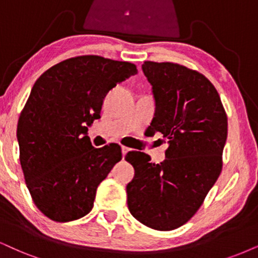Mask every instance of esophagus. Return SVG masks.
<instances>
[{
  "mask_svg": "<svg viewBox=\"0 0 258 258\" xmlns=\"http://www.w3.org/2000/svg\"><path fill=\"white\" fill-rule=\"evenodd\" d=\"M129 151H130V149H129L128 147H124V146H123V147H122V154H123V158L125 157V154L128 153Z\"/></svg>",
  "mask_w": 258,
  "mask_h": 258,
  "instance_id": "esophagus-1",
  "label": "esophagus"
}]
</instances>
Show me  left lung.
Instances as JSON below:
<instances>
[{
	"mask_svg": "<svg viewBox=\"0 0 258 258\" xmlns=\"http://www.w3.org/2000/svg\"><path fill=\"white\" fill-rule=\"evenodd\" d=\"M152 86L155 113L149 130L168 148L163 163L142 152L125 160L135 176L126 185L129 212L158 231L182 226L202 205L222 167L227 116L214 86L202 74L170 62L142 64Z\"/></svg>",
	"mask_w": 258,
	"mask_h": 258,
	"instance_id": "1",
	"label": "left lung"
}]
</instances>
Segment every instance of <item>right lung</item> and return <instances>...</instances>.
<instances>
[{
	"instance_id": "add662e5",
	"label": "right lung",
	"mask_w": 258,
	"mask_h": 258,
	"mask_svg": "<svg viewBox=\"0 0 258 258\" xmlns=\"http://www.w3.org/2000/svg\"><path fill=\"white\" fill-rule=\"evenodd\" d=\"M136 74L133 63L88 55L51 67L33 85L17 136L25 182L45 217L68 222L92 211L122 152L116 144L94 148L88 126L100 118L109 91Z\"/></svg>"
}]
</instances>
